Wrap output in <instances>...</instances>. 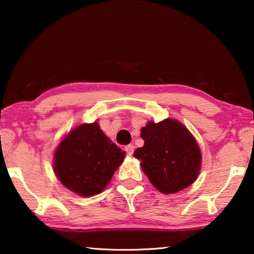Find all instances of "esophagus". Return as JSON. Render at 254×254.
Masks as SVG:
<instances>
[{"mask_svg": "<svg viewBox=\"0 0 254 254\" xmlns=\"http://www.w3.org/2000/svg\"><path fill=\"white\" fill-rule=\"evenodd\" d=\"M125 149H126V152L128 155H133V152H134V145L133 144H128Z\"/></svg>", "mask_w": 254, "mask_h": 254, "instance_id": "obj_1", "label": "esophagus"}]
</instances>
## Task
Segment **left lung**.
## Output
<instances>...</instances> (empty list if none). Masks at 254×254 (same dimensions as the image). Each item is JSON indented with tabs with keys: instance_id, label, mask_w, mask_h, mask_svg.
<instances>
[{
	"instance_id": "obj_1",
	"label": "left lung",
	"mask_w": 254,
	"mask_h": 254,
	"mask_svg": "<svg viewBox=\"0 0 254 254\" xmlns=\"http://www.w3.org/2000/svg\"><path fill=\"white\" fill-rule=\"evenodd\" d=\"M143 147L134 151L142 171L163 194L185 190L200 173L202 156L192 133L175 119L148 121L141 128Z\"/></svg>"
}]
</instances>
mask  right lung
Instances as JSON below:
<instances>
[{
  "instance_id": "obj_1",
  "label": "right lung",
  "mask_w": 254,
  "mask_h": 254,
  "mask_svg": "<svg viewBox=\"0 0 254 254\" xmlns=\"http://www.w3.org/2000/svg\"><path fill=\"white\" fill-rule=\"evenodd\" d=\"M126 157V151L100 129L97 121L72 128L55 149L53 169L62 185L81 196L99 194Z\"/></svg>"
}]
</instances>
